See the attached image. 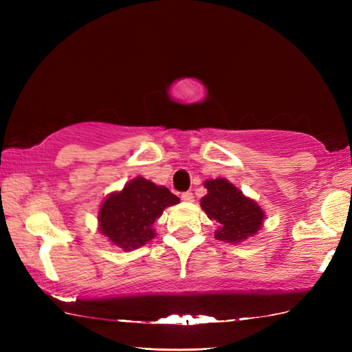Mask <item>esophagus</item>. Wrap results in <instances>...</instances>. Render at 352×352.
<instances>
[{"label":"esophagus","mask_w":352,"mask_h":352,"mask_svg":"<svg viewBox=\"0 0 352 352\" xmlns=\"http://www.w3.org/2000/svg\"><path fill=\"white\" fill-rule=\"evenodd\" d=\"M182 199L184 203H193V193L192 192H184L182 195Z\"/></svg>","instance_id":"esophagus-1"}]
</instances>
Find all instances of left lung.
Instances as JSON below:
<instances>
[{"label":"left lung","mask_w":352,"mask_h":352,"mask_svg":"<svg viewBox=\"0 0 352 352\" xmlns=\"http://www.w3.org/2000/svg\"><path fill=\"white\" fill-rule=\"evenodd\" d=\"M207 195L201 198V208L207 218L218 222L214 239L237 245L256 236L265 222V210L257 201L245 197L227 178L206 180Z\"/></svg>","instance_id":"left-lung-1"}]
</instances>
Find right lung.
Here are the masks:
<instances>
[{
  "mask_svg": "<svg viewBox=\"0 0 352 352\" xmlns=\"http://www.w3.org/2000/svg\"><path fill=\"white\" fill-rule=\"evenodd\" d=\"M178 203L180 198L168 188L139 175L102 201L98 210V231L111 245L133 251L155 237L154 222L164 208Z\"/></svg>",
  "mask_w": 352,
  "mask_h": 352,
  "instance_id": "add662e5",
  "label": "right lung"
}]
</instances>
